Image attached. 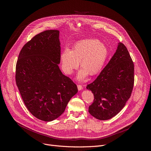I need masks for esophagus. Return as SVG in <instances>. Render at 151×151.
Listing matches in <instances>:
<instances>
[{"label":"esophagus","mask_w":151,"mask_h":151,"mask_svg":"<svg viewBox=\"0 0 151 151\" xmlns=\"http://www.w3.org/2000/svg\"><path fill=\"white\" fill-rule=\"evenodd\" d=\"M77 87H78V90H79V91H80V90H82V89H83L82 85H79V84H78V85H77Z\"/></svg>","instance_id":"1"}]
</instances>
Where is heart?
I'll use <instances>...</instances> for the list:
<instances>
[{"mask_svg":"<svg viewBox=\"0 0 151 151\" xmlns=\"http://www.w3.org/2000/svg\"><path fill=\"white\" fill-rule=\"evenodd\" d=\"M109 52L103 42L95 39L82 40L75 45L72 50L66 48L61 54V64L63 71L71 74L79 65L82 68L78 78L82 80L90 75L98 73L103 68Z\"/></svg>","mask_w":151,"mask_h":151,"instance_id":"heart-1","label":"heart"}]
</instances>
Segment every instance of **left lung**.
<instances>
[{"instance_id":"left-lung-1","label":"left lung","mask_w":151,"mask_h":151,"mask_svg":"<svg viewBox=\"0 0 151 151\" xmlns=\"http://www.w3.org/2000/svg\"><path fill=\"white\" fill-rule=\"evenodd\" d=\"M134 63L127 47L119 42L116 52L97 78L87 86L94 95L88 112L99 120L117 115L130 97L134 82Z\"/></svg>"}]
</instances>
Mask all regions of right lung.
I'll list each match as a JSON object with an SVG mask.
<instances>
[{"mask_svg": "<svg viewBox=\"0 0 151 151\" xmlns=\"http://www.w3.org/2000/svg\"><path fill=\"white\" fill-rule=\"evenodd\" d=\"M59 31L48 30L35 36L21 49L16 64L15 81L29 112L51 121L65 111L78 92L76 85L62 73Z\"/></svg>", "mask_w": 151, "mask_h": 151, "instance_id": "obj_1", "label": "right lung"}]
</instances>
